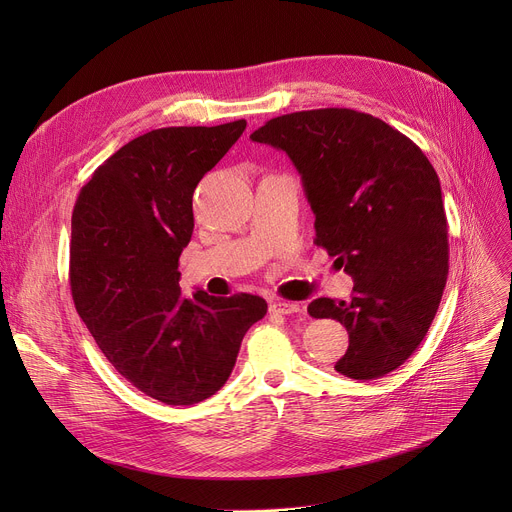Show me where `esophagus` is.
I'll use <instances>...</instances> for the list:
<instances>
[{
    "mask_svg": "<svg viewBox=\"0 0 512 512\" xmlns=\"http://www.w3.org/2000/svg\"><path fill=\"white\" fill-rule=\"evenodd\" d=\"M270 309L274 313H280V315H292V313H299L301 311V305L299 303H290V301H276L270 305Z\"/></svg>",
    "mask_w": 512,
    "mask_h": 512,
    "instance_id": "34e87169",
    "label": "esophagus"
}]
</instances>
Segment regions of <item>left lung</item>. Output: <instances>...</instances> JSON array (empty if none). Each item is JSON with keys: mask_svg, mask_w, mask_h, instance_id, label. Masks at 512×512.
Instances as JSON below:
<instances>
[{"mask_svg": "<svg viewBox=\"0 0 512 512\" xmlns=\"http://www.w3.org/2000/svg\"><path fill=\"white\" fill-rule=\"evenodd\" d=\"M251 139L286 151L315 213V245L355 280L351 301L315 299L348 348L334 369L378 380L425 338L448 276V222L434 166L371 114L324 107L272 118Z\"/></svg>", "mask_w": 512, "mask_h": 512, "instance_id": "left-lung-1", "label": "left lung"}]
</instances>
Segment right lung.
Returning a JSON list of instances; mask_svg holds the SVG:
<instances>
[{
  "mask_svg": "<svg viewBox=\"0 0 512 512\" xmlns=\"http://www.w3.org/2000/svg\"><path fill=\"white\" fill-rule=\"evenodd\" d=\"M245 128L170 126L132 139L93 172L72 211L76 311L122 378L166 405L218 392L242 338L267 313L255 294L197 290L186 299L178 284L195 188Z\"/></svg>",
  "mask_w": 512,
  "mask_h": 512,
  "instance_id": "add662e5",
  "label": "right lung"
}]
</instances>
